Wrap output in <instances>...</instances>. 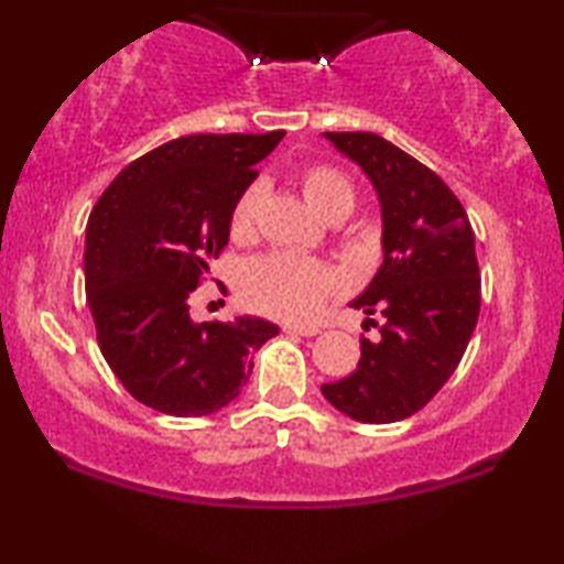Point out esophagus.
<instances>
[{
	"label": "esophagus",
	"instance_id": "34e87169",
	"mask_svg": "<svg viewBox=\"0 0 564 564\" xmlns=\"http://www.w3.org/2000/svg\"><path fill=\"white\" fill-rule=\"evenodd\" d=\"M284 334H295V336H318L321 328L318 326H297V323H288L284 326Z\"/></svg>",
	"mask_w": 564,
	"mask_h": 564
}]
</instances>
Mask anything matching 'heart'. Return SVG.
Wrapping results in <instances>:
<instances>
[{
    "instance_id": "1",
    "label": "heart",
    "mask_w": 564,
    "mask_h": 564,
    "mask_svg": "<svg viewBox=\"0 0 564 564\" xmlns=\"http://www.w3.org/2000/svg\"><path fill=\"white\" fill-rule=\"evenodd\" d=\"M300 187H303V195L313 210L321 213L323 218L349 215L354 210V203H357L354 184L330 166H307L300 174ZM259 199V184H251L238 195L234 210H230V234L238 241L253 234ZM336 288L338 276L328 264L284 251L253 259L246 267L241 280L246 303L257 307L259 313L292 323L311 321L323 303L334 295Z\"/></svg>"
}]
</instances>
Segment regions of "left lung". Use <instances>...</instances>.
Here are the masks:
<instances>
[{
    "mask_svg": "<svg viewBox=\"0 0 564 564\" xmlns=\"http://www.w3.org/2000/svg\"><path fill=\"white\" fill-rule=\"evenodd\" d=\"M380 199L382 264L351 307L380 313L349 377L323 384L336 411L361 423L421 411L457 369L480 315V269L465 207L442 176L377 133H323ZM365 323H377L365 318Z\"/></svg>",
    "mask_w": 564,
    "mask_h": 564,
    "instance_id": "left-lung-1",
    "label": "left lung"
}]
</instances>
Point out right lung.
Returning a JSON list of instances; mask_svg holds the SVG:
<instances>
[{"label": "right lung", "mask_w": 564, "mask_h": 564, "mask_svg": "<svg viewBox=\"0 0 564 564\" xmlns=\"http://www.w3.org/2000/svg\"><path fill=\"white\" fill-rule=\"evenodd\" d=\"M284 130L184 135L135 159L97 199L84 282L102 357L126 390L166 415H210L280 334L257 315L197 323L189 295L230 236V210Z\"/></svg>", "instance_id": "right-lung-1"}]
</instances>
